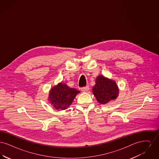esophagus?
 Wrapping results in <instances>:
<instances>
[{"label":"esophagus","instance_id":"obj_1","mask_svg":"<svg viewBox=\"0 0 159 159\" xmlns=\"http://www.w3.org/2000/svg\"><path fill=\"white\" fill-rule=\"evenodd\" d=\"M89 86H84V87H82L81 88V90L83 91V92H87V91L89 90Z\"/></svg>","mask_w":159,"mask_h":159}]
</instances>
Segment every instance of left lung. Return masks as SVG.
Returning a JSON list of instances; mask_svg holds the SVG:
<instances>
[{"instance_id":"obj_1","label":"left lung","mask_w":159,"mask_h":159,"mask_svg":"<svg viewBox=\"0 0 159 159\" xmlns=\"http://www.w3.org/2000/svg\"><path fill=\"white\" fill-rule=\"evenodd\" d=\"M95 82L96 84L93 87L92 92L100 104H105L117 97L119 89L114 81L107 79L104 76H99Z\"/></svg>"}]
</instances>
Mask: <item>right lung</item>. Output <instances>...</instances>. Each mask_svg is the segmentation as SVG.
<instances>
[{"mask_svg":"<svg viewBox=\"0 0 159 159\" xmlns=\"http://www.w3.org/2000/svg\"><path fill=\"white\" fill-rule=\"evenodd\" d=\"M79 93L80 91L76 89L70 88L66 84L59 83L51 89L49 99L55 108L66 110L71 104Z\"/></svg>","mask_w":159,"mask_h":159,"instance_id":"add662e5","label":"right lung"}]
</instances>
